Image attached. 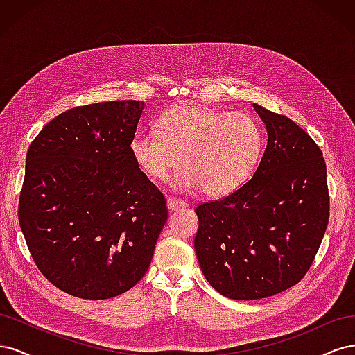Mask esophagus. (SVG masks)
Instances as JSON below:
<instances>
[{"label": "esophagus", "mask_w": 355, "mask_h": 355, "mask_svg": "<svg viewBox=\"0 0 355 355\" xmlns=\"http://www.w3.org/2000/svg\"><path fill=\"white\" fill-rule=\"evenodd\" d=\"M167 207L168 210H179V209H184L187 207V201L184 200H179V198H175V197H168L167 198Z\"/></svg>", "instance_id": "1"}]
</instances>
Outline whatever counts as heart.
Here are the masks:
<instances>
[{
	"label": "heart",
	"mask_w": 355,
	"mask_h": 355,
	"mask_svg": "<svg viewBox=\"0 0 355 355\" xmlns=\"http://www.w3.org/2000/svg\"><path fill=\"white\" fill-rule=\"evenodd\" d=\"M262 148V132L250 115L223 112L206 105H182L158 118L157 132L139 133L130 149L136 164L154 180L175 179L182 189L200 185L206 196L219 197L249 178Z\"/></svg>",
	"instance_id": "obj_1"
}]
</instances>
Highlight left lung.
Listing matches in <instances>:
<instances>
[{
  "mask_svg": "<svg viewBox=\"0 0 355 355\" xmlns=\"http://www.w3.org/2000/svg\"><path fill=\"white\" fill-rule=\"evenodd\" d=\"M268 144L254 175L196 209L197 259L210 286L230 299L274 296L313 265L329 223L323 153L286 115L253 103Z\"/></svg>",
  "mask_w": 355,
  "mask_h": 355,
  "instance_id": "left-lung-1",
  "label": "left lung"
}]
</instances>
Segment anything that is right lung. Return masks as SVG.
Masks as SVG:
<instances>
[{
    "instance_id": "right-lung-1",
    "label": "right lung",
    "mask_w": 355,
    "mask_h": 355,
    "mask_svg": "<svg viewBox=\"0 0 355 355\" xmlns=\"http://www.w3.org/2000/svg\"><path fill=\"white\" fill-rule=\"evenodd\" d=\"M144 106H77L53 118L29 145L19 225L40 272L68 295H121L153 261L168 211L132 155Z\"/></svg>"
}]
</instances>
